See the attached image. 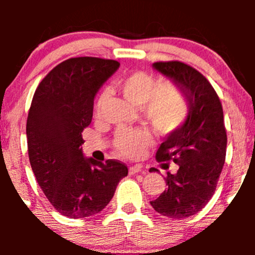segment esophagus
<instances>
[{"label": "esophagus", "instance_id": "1", "mask_svg": "<svg viewBox=\"0 0 255 255\" xmlns=\"http://www.w3.org/2000/svg\"><path fill=\"white\" fill-rule=\"evenodd\" d=\"M139 171H142V166H139V165H134V166H130L129 168L130 175H134V174L139 173Z\"/></svg>", "mask_w": 255, "mask_h": 255}]
</instances>
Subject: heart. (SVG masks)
Returning a JSON list of instances; mask_svg holds the SVG:
<instances>
[{"mask_svg":"<svg viewBox=\"0 0 255 255\" xmlns=\"http://www.w3.org/2000/svg\"><path fill=\"white\" fill-rule=\"evenodd\" d=\"M156 84L158 80L150 74L134 71L121 79L117 87L128 101L135 106H142L144 116L159 132H173L186 118V102L173 85L163 84L156 87ZM107 99V91L99 96L96 116H101ZM150 140V134L145 129H121L116 135L115 145L122 155L137 158Z\"/></svg>","mask_w":255,"mask_h":255,"instance_id":"1","label":"heart"}]
</instances>
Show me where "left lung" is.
I'll return each instance as SVG.
<instances>
[{
    "mask_svg": "<svg viewBox=\"0 0 255 255\" xmlns=\"http://www.w3.org/2000/svg\"><path fill=\"white\" fill-rule=\"evenodd\" d=\"M153 68L169 78L189 105L186 120L170 132L156 151L158 161H174L176 174L168 173L166 189L150 201L169 218L195 215L215 194L226 159V134L220 97L201 73L181 61H158Z\"/></svg>",
    "mask_w": 255,
    "mask_h": 255,
    "instance_id": "obj_1",
    "label": "left lung"
}]
</instances>
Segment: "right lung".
Returning a JSON list of instances; mask_svg holds the SVG:
<instances>
[{
  "label": "right lung",
  "instance_id": "add662e5",
  "mask_svg": "<svg viewBox=\"0 0 255 255\" xmlns=\"http://www.w3.org/2000/svg\"><path fill=\"white\" fill-rule=\"evenodd\" d=\"M118 68L110 59H68L40 81L33 96L27 118L30 166L49 202L66 217L85 218L104 210L128 174L121 161L85 158L81 148L95 96Z\"/></svg>",
  "mask_w": 255,
  "mask_h": 255
}]
</instances>
